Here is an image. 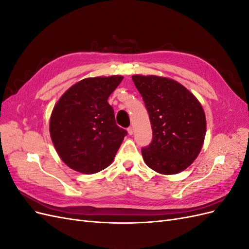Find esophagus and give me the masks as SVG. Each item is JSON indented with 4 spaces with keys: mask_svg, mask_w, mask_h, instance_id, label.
I'll use <instances>...</instances> for the list:
<instances>
[{
    "mask_svg": "<svg viewBox=\"0 0 249 249\" xmlns=\"http://www.w3.org/2000/svg\"><path fill=\"white\" fill-rule=\"evenodd\" d=\"M127 133H129V135H133L134 131H133V127H127Z\"/></svg>",
    "mask_w": 249,
    "mask_h": 249,
    "instance_id": "34e87169",
    "label": "esophagus"
}]
</instances>
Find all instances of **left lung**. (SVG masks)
Returning a JSON list of instances; mask_svg holds the SVG:
<instances>
[{
	"mask_svg": "<svg viewBox=\"0 0 249 249\" xmlns=\"http://www.w3.org/2000/svg\"><path fill=\"white\" fill-rule=\"evenodd\" d=\"M144 101L153 141L142 148L145 164L161 175L182 172L199 155L207 132L201 104L180 83L165 77L134 74Z\"/></svg>",
	"mask_w": 249,
	"mask_h": 249,
	"instance_id": "8db88e82",
	"label": "left lung"
}]
</instances>
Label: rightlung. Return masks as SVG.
<instances>
[{"mask_svg": "<svg viewBox=\"0 0 249 249\" xmlns=\"http://www.w3.org/2000/svg\"><path fill=\"white\" fill-rule=\"evenodd\" d=\"M123 79H83L56 103L50 118V135L60 159L70 168L92 175L114 160L126 131L116 124L108 97Z\"/></svg>", "mask_w": 249, "mask_h": 249, "instance_id": "1", "label": "right lung"}]
</instances>
